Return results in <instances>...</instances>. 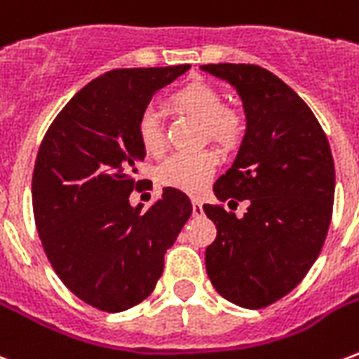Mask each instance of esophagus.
<instances>
[{
	"instance_id": "1",
	"label": "esophagus",
	"mask_w": 359,
	"mask_h": 359,
	"mask_svg": "<svg viewBox=\"0 0 359 359\" xmlns=\"http://www.w3.org/2000/svg\"><path fill=\"white\" fill-rule=\"evenodd\" d=\"M191 212H194V216L203 215V205H201V201H198V199H191Z\"/></svg>"
}]
</instances>
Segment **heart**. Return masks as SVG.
I'll return each mask as SVG.
<instances>
[{
  "label": "heart",
  "instance_id": "1",
  "mask_svg": "<svg viewBox=\"0 0 359 359\" xmlns=\"http://www.w3.org/2000/svg\"><path fill=\"white\" fill-rule=\"evenodd\" d=\"M180 111L196 116L203 126V135L222 147H231L243 135V118L233 109H224L222 94L209 84H188L173 94ZM137 139L149 154H161L165 149V133L160 116L152 107H144L137 118ZM218 168V156L209 149L196 152H175L156 168V180L161 186L188 194H199L209 184Z\"/></svg>",
  "mask_w": 359,
  "mask_h": 359
}]
</instances>
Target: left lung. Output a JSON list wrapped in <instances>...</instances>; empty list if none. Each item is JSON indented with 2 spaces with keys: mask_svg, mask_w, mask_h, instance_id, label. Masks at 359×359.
I'll use <instances>...</instances> for the list:
<instances>
[{
  "mask_svg": "<svg viewBox=\"0 0 359 359\" xmlns=\"http://www.w3.org/2000/svg\"><path fill=\"white\" fill-rule=\"evenodd\" d=\"M229 82L246 130L231 168L216 180L218 201L246 199L243 218L203 205L216 226L205 265L216 292L245 309L290 294L318 258L330 229L335 168L322 126L305 101L271 71L252 64L201 65Z\"/></svg>",
  "mask_w": 359,
  "mask_h": 359,
  "instance_id": "left-lung-1",
  "label": "left lung"
}]
</instances>
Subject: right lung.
<instances>
[{
    "instance_id": "right-lung-1",
    "label": "right lung",
    "mask_w": 359,
    "mask_h": 359,
    "mask_svg": "<svg viewBox=\"0 0 359 359\" xmlns=\"http://www.w3.org/2000/svg\"><path fill=\"white\" fill-rule=\"evenodd\" d=\"M190 65L114 69L88 82L54 118L37 152L32 201L52 269L73 294L105 313L147 299L163 254L191 215L177 188L149 209L130 203L144 149L137 118L152 95Z\"/></svg>"
}]
</instances>
